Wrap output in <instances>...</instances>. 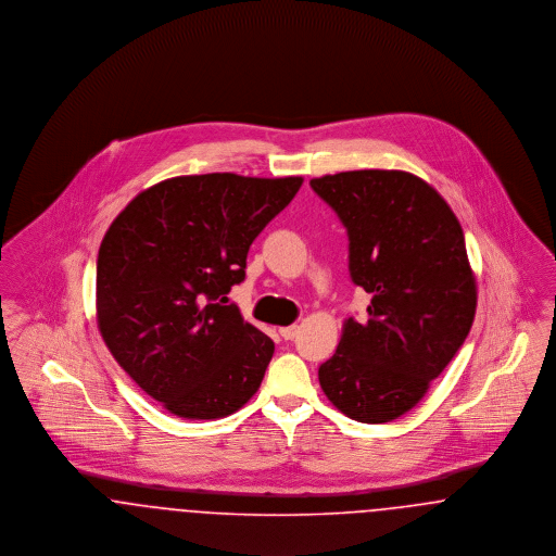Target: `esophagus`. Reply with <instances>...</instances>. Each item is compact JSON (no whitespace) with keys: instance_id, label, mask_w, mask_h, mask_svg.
<instances>
[{"instance_id":"34e87169","label":"esophagus","mask_w":556,"mask_h":556,"mask_svg":"<svg viewBox=\"0 0 556 556\" xmlns=\"http://www.w3.org/2000/svg\"><path fill=\"white\" fill-rule=\"evenodd\" d=\"M279 333H281V338H283V340H293V338H295V333H298V325L281 327V329H279Z\"/></svg>"}]
</instances>
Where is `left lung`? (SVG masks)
I'll use <instances>...</instances> for the list:
<instances>
[{
	"instance_id": "8db88e82",
	"label": "left lung",
	"mask_w": 556,
	"mask_h": 556,
	"mask_svg": "<svg viewBox=\"0 0 556 556\" xmlns=\"http://www.w3.org/2000/svg\"><path fill=\"white\" fill-rule=\"evenodd\" d=\"M348 231V268L370 295L367 320L348 318L318 367L325 396L361 424L410 410L465 344L477 288L458 218L404 170H348L313 179Z\"/></svg>"
}]
</instances>
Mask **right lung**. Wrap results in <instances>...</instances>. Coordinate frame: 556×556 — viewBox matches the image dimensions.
Listing matches in <instances>:
<instances>
[{
	"label": "right lung",
	"mask_w": 556,
	"mask_h": 556,
	"mask_svg": "<svg viewBox=\"0 0 556 556\" xmlns=\"http://www.w3.org/2000/svg\"><path fill=\"white\" fill-rule=\"evenodd\" d=\"M302 177L211 173L141 191L98 254V327L116 363L184 419H220L263 383L275 344L227 293L245 279L252 241Z\"/></svg>",
	"instance_id": "add662e5"
}]
</instances>
